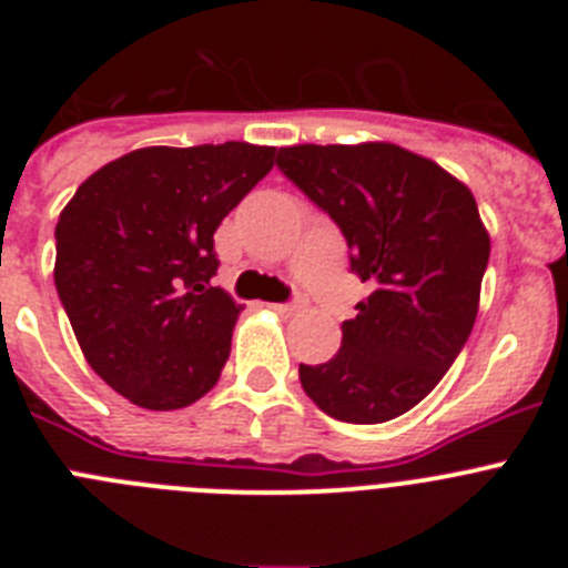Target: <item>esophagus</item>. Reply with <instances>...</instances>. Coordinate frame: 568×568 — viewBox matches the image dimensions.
Returning <instances> with one entry per match:
<instances>
[{"instance_id": "esophagus-1", "label": "esophagus", "mask_w": 568, "mask_h": 568, "mask_svg": "<svg viewBox=\"0 0 568 568\" xmlns=\"http://www.w3.org/2000/svg\"><path fill=\"white\" fill-rule=\"evenodd\" d=\"M267 307L275 310V313H281V315H293L301 310V301H290V304H267Z\"/></svg>"}]
</instances>
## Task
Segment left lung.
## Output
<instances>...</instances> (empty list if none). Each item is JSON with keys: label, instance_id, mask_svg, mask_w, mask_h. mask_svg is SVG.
Masks as SVG:
<instances>
[{"label": "left lung", "instance_id": "left-lung-1", "mask_svg": "<svg viewBox=\"0 0 568 568\" xmlns=\"http://www.w3.org/2000/svg\"><path fill=\"white\" fill-rule=\"evenodd\" d=\"M278 170L341 227L369 287L327 364L298 366L304 393L346 424L409 413L464 349L478 315L489 233L475 195L440 164L389 142L295 144Z\"/></svg>", "mask_w": 568, "mask_h": 568}]
</instances>
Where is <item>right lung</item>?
Here are the masks:
<instances>
[{"mask_svg":"<svg viewBox=\"0 0 568 568\" xmlns=\"http://www.w3.org/2000/svg\"><path fill=\"white\" fill-rule=\"evenodd\" d=\"M273 159L247 142L133 150L59 215V301L93 373L130 404L182 409L222 375L241 304L213 287V233Z\"/></svg>","mask_w":568,"mask_h":568,"instance_id":"right-lung-1","label":"right lung"}]
</instances>
